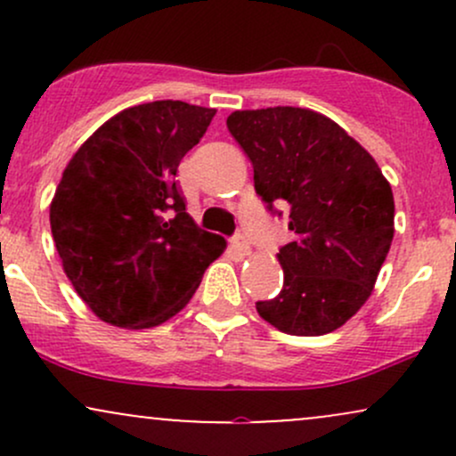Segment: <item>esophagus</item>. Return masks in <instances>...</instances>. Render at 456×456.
<instances>
[{"mask_svg":"<svg viewBox=\"0 0 456 456\" xmlns=\"http://www.w3.org/2000/svg\"><path fill=\"white\" fill-rule=\"evenodd\" d=\"M232 246H233L235 250H238L240 255H248V253H250V244H248V240H246L242 233L233 235V238H232Z\"/></svg>","mask_w":456,"mask_h":456,"instance_id":"1","label":"esophagus"}]
</instances>
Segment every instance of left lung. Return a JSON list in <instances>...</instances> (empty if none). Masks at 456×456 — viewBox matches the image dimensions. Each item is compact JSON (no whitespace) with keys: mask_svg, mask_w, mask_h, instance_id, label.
<instances>
[{"mask_svg":"<svg viewBox=\"0 0 456 456\" xmlns=\"http://www.w3.org/2000/svg\"><path fill=\"white\" fill-rule=\"evenodd\" d=\"M227 128L272 214L289 210L281 294L257 313L281 332L322 337L369 300L395 235L392 188L373 156L326 115L300 107L235 111Z\"/></svg>","mask_w":456,"mask_h":456,"instance_id":"left-lung-1","label":"left lung"}]
</instances>
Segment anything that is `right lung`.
<instances>
[{"label":"right lung","instance_id":"1","mask_svg":"<svg viewBox=\"0 0 456 456\" xmlns=\"http://www.w3.org/2000/svg\"><path fill=\"white\" fill-rule=\"evenodd\" d=\"M214 113L182 101L130 107L68 162L51 233L72 287L102 322L133 330L167 322L227 246L188 216L175 180Z\"/></svg>","mask_w":456,"mask_h":456}]
</instances>
